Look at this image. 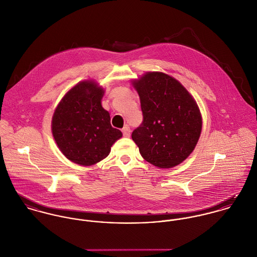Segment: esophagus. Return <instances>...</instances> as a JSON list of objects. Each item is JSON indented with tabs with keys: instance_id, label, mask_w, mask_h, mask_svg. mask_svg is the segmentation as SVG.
I'll return each instance as SVG.
<instances>
[{
	"instance_id": "obj_1",
	"label": "esophagus",
	"mask_w": 257,
	"mask_h": 257,
	"mask_svg": "<svg viewBox=\"0 0 257 257\" xmlns=\"http://www.w3.org/2000/svg\"><path fill=\"white\" fill-rule=\"evenodd\" d=\"M122 133H123V136H124V137H130V134H131L130 127H129L128 125H126V126L122 129Z\"/></svg>"
}]
</instances>
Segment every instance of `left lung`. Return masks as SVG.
<instances>
[{"instance_id": "left-lung-1", "label": "left lung", "mask_w": 257, "mask_h": 257, "mask_svg": "<svg viewBox=\"0 0 257 257\" xmlns=\"http://www.w3.org/2000/svg\"><path fill=\"white\" fill-rule=\"evenodd\" d=\"M143 112L141 125L132 132L143 158L170 169L182 163L194 150L202 129L198 106L178 81L153 72L133 82Z\"/></svg>"}]
</instances>
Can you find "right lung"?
<instances>
[{"instance_id":"add662e5","label":"right lung","mask_w":257,"mask_h":257,"mask_svg":"<svg viewBox=\"0 0 257 257\" xmlns=\"http://www.w3.org/2000/svg\"><path fill=\"white\" fill-rule=\"evenodd\" d=\"M102 95L103 89L93 82H82L65 94L53 115L52 133L58 147L78 165L100 162L122 137L121 131L111 126L108 111L101 106Z\"/></svg>"}]
</instances>
